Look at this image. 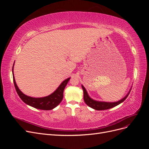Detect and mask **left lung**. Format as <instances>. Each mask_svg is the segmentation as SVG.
I'll return each instance as SVG.
<instances>
[{
  "mask_svg": "<svg viewBox=\"0 0 149 149\" xmlns=\"http://www.w3.org/2000/svg\"><path fill=\"white\" fill-rule=\"evenodd\" d=\"M82 88L83 89V93H84V101L85 103L86 104L91 107V108L94 109L98 110V111H101V110H106V109H111L112 107H114L116 106L119 105V104L121 102H123L126 98L127 97L129 96V93L127 94L125 97L123 99H122L121 100L118 101V102H100V101H96L92 100L91 98H90L89 96H88V93L86 91V90L84 88V87L82 85Z\"/></svg>",
  "mask_w": 149,
  "mask_h": 149,
  "instance_id": "obj_1",
  "label": "left lung"
}]
</instances>
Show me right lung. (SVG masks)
I'll use <instances>...</instances> for the list:
<instances>
[{
  "mask_svg": "<svg viewBox=\"0 0 149 149\" xmlns=\"http://www.w3.org/2000/svg\"><path fill=\"white\" fill-rule=\"evenodd\" d=\"M13 65H14V63H13ZM13 68V66L12 68V73ZM70 79V78L65 79L64 81L60 85V86L58 88L56 91L53 93L52 94H50V95L44 97L35 98L26 96L24 94H23V93H22L17 86L14 76H13V83H14L16 91L21 100L25 104H28L33 107H35L36 109L47 111L53 109V108L56 107L61 102L63 98V91L68 82L69 81Z\"/></svg>",
  "mask_w": 149,
  "mask_h": 149,
  "instance_id": "1",
  "label": "right lung"
}]
</instances>
